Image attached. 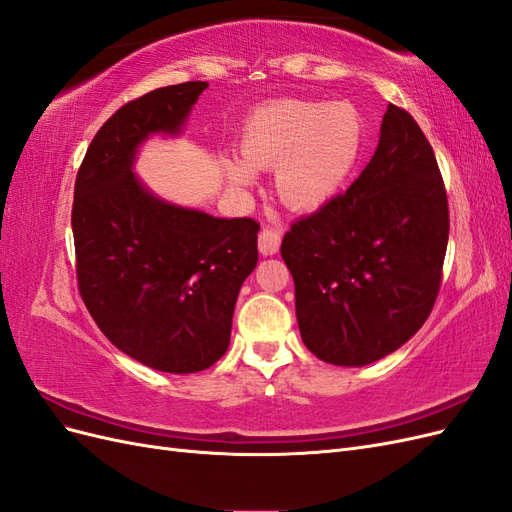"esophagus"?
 Segmentation results:
<instances>
[{"label":"esophagus","instance_id":"obj_1","mask_svg":"<svg viewBox=\"0 0 512 512\" xmlns=\"http://www.w3.org/2000/svg\"><path fill=\"white\" fill-rule=\"evenodd\" d=\"M280 243H282V235L280 230L275 228H262L260 235H258V250L262 256H273L280 250Z\"/></svg>","mask_w":512,"mask_h":512}]
</instances>
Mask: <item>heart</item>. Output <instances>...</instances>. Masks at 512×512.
<instances>
[{
    "mask_svg": "<svg viewBox=\"0 0 512 512\" xmlns=\"http://www.w3.org/2000/svg\"><path fill=\"white\" fill-rule=\"evenodd\" d=\"M365 128L350 102L282 98L262 104L239 130V158H224L230 183L252 185L258 168H275V190L297 211L327 207L344 192L361 160Z\"/></svg>",
    "mask_w": 512,
    "mask_h": 512,
    "instance_id": "heart-1",
    "label": "heart"
}]
</instances>
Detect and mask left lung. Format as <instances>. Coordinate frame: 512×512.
<instances>
[{
  "label": "left lung",
  "mask_w": 512,
  "mask_h": 512,
  "mask_svg": "<svg viewBox=\"0 0 512 512\" xmlns=\"http://www.w3.org/2000/svg\"><path fill=\"white\" fill-rule=\"evenodd\" d=\"M446 243L436 156L412 115L389 104L359 179L284 235L303 344L342 367L404 346L436 303Z\"/></svg>",
  "instance_id": "1"
}]
</instances>
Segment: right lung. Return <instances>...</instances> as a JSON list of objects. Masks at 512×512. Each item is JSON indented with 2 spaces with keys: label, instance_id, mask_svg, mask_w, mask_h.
Here are the masks:
<instances>
[{
  "label": "right lung",
  "instance_id": "1",
  "mask_svg": "<svg viewBox=\"0 0 512 512\" xmlns=\"http://www.w3.org/2000/svg\"><path fill=\"white\" fill-rule=\"evenodd\" d=\"M207 87H160L121 106L74 183L76 280L89 314L113 346L168 374L222 359L241 284L258 262V222L175 205L134 173L147 138L179 136Z\"/></svg>",
  "mask_w": 512,
  "mask_h": 512
}]
</instances>
